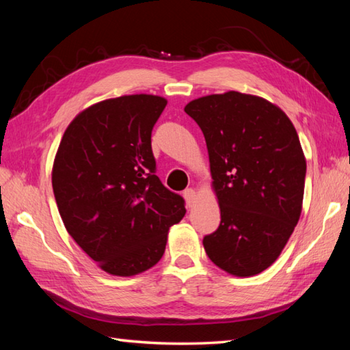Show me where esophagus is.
Listing matches in <instances>:
<instances>
[{
    "mask_svg": "<svg viewBox=\"0 0 350 350\" xmlns=\"http://www.w3.org/2000/svg\"><path fill=\"white\" fill-rule=\"evenodd\" d=\"M183 197H185V200H187V203H188V206H192L196 203V200H197V192L192 189V188H189V189H187L183 192Z\"/></svg>",
    "mask_w": 350,
    "mask_h": 350,
    "instance_id": "esophagus-1",
    "label": "esophagus"
}]
</instances>
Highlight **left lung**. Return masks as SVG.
Returning <instances> with one entry per match:
<instances>
[{"instance_id":"8db88e82","label":"left lung","mask_w":350,"mask_h":350,"mask_svg":"<svg viewBox=\"0 0 350 350\" xmlns=\"http://www.w3.org/2000/svg\"><path fill=\"white\" fill-rule=\"evenodd\" d=\"M203 131L221 222L206 236L207 257L234 277H252L281 254L298 224L307 162L284 111L239 92L191 100Z\"/></svg>"}]
</instances>
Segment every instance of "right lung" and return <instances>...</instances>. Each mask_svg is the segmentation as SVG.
Instances as JSON below:
<instances>
[{"mask_svg":"<svg viewBox=\"0 0 350 350\" xmlns=\"http://www.w3.org/2000/svg\"><path fill=\"white\" fill-rule=\"evenodd\" d=\"M167 99L129 94L94 103L73 118L52 165L64 227L102 271L133 277L165 251L185 202L154 174L152 129Z\"/></svg>","mask_w":350,"mask_h":350,"instance_id":"obj_1","label":"right lung"}]
</instances>
